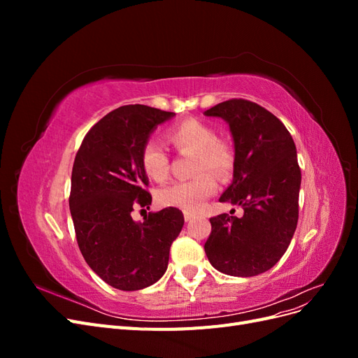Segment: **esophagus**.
<instances>
[{
	"label": "esophagus",
	"instance_id": "obj_1",
	"mask_svg": "<svg viewBox=\"0 0 358 358\" xmlns=\"http://www.w3.org/2000/svg\"><path fill=\"white\" fill-rule=\"evenodd\" d=\"M183 218H185V221H187V222H189V221H192L194 218H196V213H192V212H185V213H183Z\"/></svg>",
	"mask_w": 358,
	"mask_h": 358
}]
</instances>
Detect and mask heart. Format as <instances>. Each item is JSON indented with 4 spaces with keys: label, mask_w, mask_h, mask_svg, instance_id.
<instances>
[{
    "label": "heart",
    "mask_w": 358,
    "mask_h": 358,
    "mask_svg": "<svg viewBox=\"0 0 358 358\" xmlns=\"http://www.w3.org/2000/svg\"><path fill=\"white\" fill-rule=\"evenodd\" d=\"M170 142L179 150L194 152L192 171L198 175L191 180H182L162 187L157 192V200L162 206H171L183 210L196 212L203 208L204 201L213 196L218 182L210 170L218 176H227L233 169V152L230 146L222 140L215 138L213 128L199 119H185L169 129ZM146 176L152 180L161 182L169 175V158L155 142H146L140 152Z\"/></svg>",
    "instance_id": "obj_1"
}]
</instances>
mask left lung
Here are the masks:
<instances>
[{
  "label": "left lung",
  "instance_id": "left-lung-1",
  "mask_svg": "<svg viewBox=\"0 0 358 358\" xmlns=\"http://www.w3.org/2000/svg\"><path fill=\"white\" fill-rule=\"evenodd\" d=\"M204 115L229 124L233 180L220 201L243 209L242 218L229 213L210 218L204 251L225 275L257 276L285 254L297 227L301 173L294 140L273 113L248 100L220 103Z\"/></svg>",
  "mask_w": 358,
  "mask_h": 358
}]
</instances>
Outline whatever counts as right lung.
I'll return each mask as SVG.
<instances>
[{
	"label": "right lung",
	"mask_w": 358,
	"mask_h": 358,
	"mask_svg": "<svg viewBox=\"0 0 358 358\" xmlns=\"http://www.w3.org/2000/svg\"><path fill=\"white\" fill-rule=\"evenodd\" d=\"M176 113L143 104L107 113L85 136L71 171L70 212L85 262L106 284L143 289L166 273L183 213L176 208L149 212L134 221V206L148 208V176L140 152L157 127Z\"/></svg>",
	"instance_id": "right-lung-1"
}]
</instances>
